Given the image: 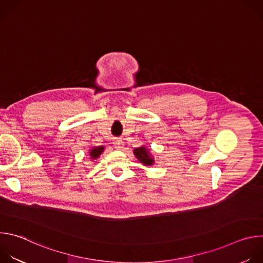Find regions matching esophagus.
<instances>
[{
  "instance_id": "34e87169",
  "label": "esophagus",
  "mask_w": 263,
  "mask_h": 263,
  "mask_svg": "<svg viewBox=\"0 0 263 263\" xmlns=\"http://www.w3.org/2000/svg\"><path fill=\"white\" fill-rule=\"evenodd\" d=\"M114 145L118 149H122L124 146V141L122 139H115L114 140Z\"/></svg>"
}]
</instances>
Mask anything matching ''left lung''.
<instances>
[{
  "instance_id": "left-lung-1",
  "label": "left lung",
  "mask_w": 263,
  "mask_h": 263,
  "mask_svg": "<svg viewBox=\"0 0 263 263\" xmlns=\"http://www.w3.org/2000/svg\"><path fill=\"white\" fill-rule=\"evenodd\" d=\"M133 153L137 160L142 163L144 166H152L155 163V159L153 155L151 154V151L145 146L141 145L139 147H136L133 149Z\"/></svg>"
}]
</instances>
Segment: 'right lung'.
I'll return each mask as SVG.
<instances>
[{"label":"right lung","mask_w":263,"mask_h":263,"mask_svg":"<svg viewBox=\"0 0 263 263\" xmlns=\"http://www.w3.org/2000/svg\"><path fill=\"white\" fill-rule=\"evenodd\" d=\"M104 149H105V146H103V145H99V146H92V147H90L89 152H88L89 158H90L91 160H96V159H98V158L101 156V154L104 152Z\"/></svg>","instance_id":"1"}]
</instances>
